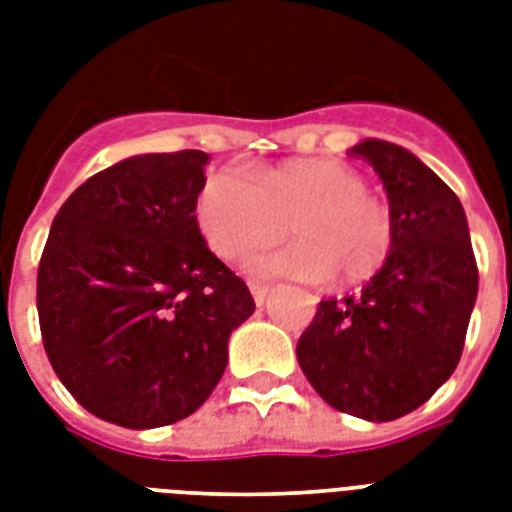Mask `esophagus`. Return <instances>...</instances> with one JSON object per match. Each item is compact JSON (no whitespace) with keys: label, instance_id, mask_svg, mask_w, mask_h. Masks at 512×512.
Here are the masks:
<instances>
[{"label":"esophagus","instance_id":"obj_1","mask_svg":"<svg viewBox=\"0 0 512 512\" xmlns=\"http://www.w3.org/2000/svg\"><path fill=\"white\" fill-rule=\"evenodd\" d=\"M249 289H252V297H255L257 305H263L265 297H268V292H271V289L265 287V284H249Z\"/></svg>","mask_w":512,"mask_h":512}]
</instances>
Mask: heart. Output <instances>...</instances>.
I'll use <instances>...</instances> for the list:
<instances>
[{
  "label": "heart",
  "mask_w": 512,
  "mask_h": 512,
  "mask_svg": "<svg viewBox=\"0 0 512 512\" xmlns=\"http://www.w3.org/2000/svg\"><path fill=\"white\" fill-rule=\"evenodd\" d=\"M196 223L220 260H239L265 247L289 223L292 244L249 257L260 279H372L388 263L396 228L385 201L366 191L356 170L329 159H297L271 167L257 180L220 167L201 183Z\"/></svg>",
  "instance_id": "b5f03b06"
}]
</instances>
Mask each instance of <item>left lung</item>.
<instances>
[{
  "mask_svg": "<svg viewBox=\"0 0 512 512\" xmlns=\"http://www.w3.org/2000/svg\"><path fill=\"white\" fill-rule=\"evenodd\" d=\"M388 193L396 239L361 295L321 300L297 361L337 412L390 422L422 406L460 364L478 295V265L457 193L385 140L350 148Z\"/></svg>",
  "mask_w": 512,
  "mask_h": 512,
  "instance_id": "1",
  "label": "left lung"
}]
</instances>
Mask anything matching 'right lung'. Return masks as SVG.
<instances>
[{
  "label": "right lung",
  "instance_id": "obj_1",
  "mask_svg": "<svg viewBox=\"0 0 512 512\" xmlns=\"http://www.w3.org/2000/svg\"><path fill=\"white\" fill-rule=\"evenodd\" d=\"M209 156H130L82 183L52 220L36 311L52 369L100 420L146 430L193 414L255 313L247 284L196 223Z\"/></svg>",
  "mask_w": 512,
  "mask_h": 512
}]
</instances>
